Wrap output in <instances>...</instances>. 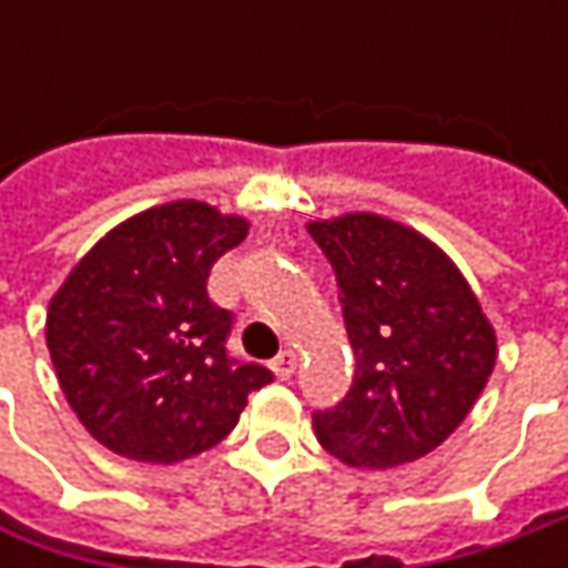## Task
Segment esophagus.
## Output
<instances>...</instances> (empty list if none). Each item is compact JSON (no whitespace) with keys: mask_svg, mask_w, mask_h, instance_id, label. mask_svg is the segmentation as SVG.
<instances>
[{"mask_svg":"<svg viewBox=\"0 0 568 568\" xmlns=\"http://www.w3.org/2000/svg\"><path fill=\"white\" fill-rule=\"evenodd\" d=\"M296 369V354L294 351H281L277 357L272 361V373L277 379H291Z\"/></svg>","mask_w":568,"mask_h":568,"instance_id":"34e87169","label":"esophagus"}]
</instances>
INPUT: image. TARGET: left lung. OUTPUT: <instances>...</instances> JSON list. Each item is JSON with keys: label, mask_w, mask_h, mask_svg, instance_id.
<instances>
[{"label": "left lung", "mask_w": 568, "mask_h": 568, "mask_svg": "<svg viewBox=\"0 0 568 568\" xmlns=\"http://www.w3.org/2000/svg\"><path fill=\"white\" fill-rule=\"evenodd\" d=\"M338 277L354 385L316 410L318 443L351 468L424 458L468 417L496 366V332L465 274L424 233L357 211L313 221Z\"/></svg>", "instance_id": "obj_1"}]
</instances>
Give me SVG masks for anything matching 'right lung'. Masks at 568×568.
Instances as JSON below:
<instances>
[{"label": "right lung", "mask_w": 568, "mask_h": 568, "mask_svg": "<svg viewBox=\"0 0 568 568\" xmlns=\"http://www.w3.org/2000/svg\"><path fill=\"white\" fill-rule=\"evenodd\" d=\"M250 221L180 199L94 243L50 300L47 347L65 402L100 446L173 465L217 446L272 369L227 354L233 316L207 296L211 265Z\"/></svg>", "instance_id": "obj_1"}]
</instances>
